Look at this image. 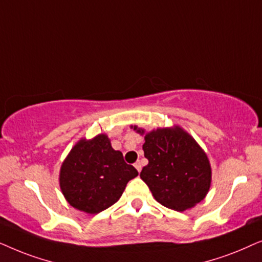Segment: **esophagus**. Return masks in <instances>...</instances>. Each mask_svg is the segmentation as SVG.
<instances>
[{
	"instance_id": "34e87169",
	"label": "esophagus",
	"mask_w": 262,
	"mask_h": 262,
	"mask_svg": "<svg viewBox=\"0 0 262 262\" xmlns=\"http://www.w3.org/2000/svg\"><path fill=\"white\" fill-rule=\"evenodd\" d=\"M134 166H135V167H137V170H138V171H139V172H140V171H141V169H142V165H141V162H140V160H138V162L134 164Z\"/></svg>"
}]
</instances>
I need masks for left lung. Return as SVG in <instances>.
<instances>
[{
	"label": "left lung",
	"mask_w": 262,
	"mask_h": 262,
	"mask_svg": "<svg viewBox=\"0 0 262 262\" xmlns=\"http://www.w3.org/2000/svg\"><path fill=\"white\" fill-rule=\"evenodd\" d=\"M138 132L144 134L142 129ZM142 148L148 164L140 177L163 206L183 212L206 196L211 186L210 162L182 128L147 133Z\"/></svg>",
	"instance_id": "8db88e82"
}]
</instances>
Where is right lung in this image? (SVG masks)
I'll return each instance as SVG.
<instances>
[{
  "instance_id": "1",
  "label": "right lung",
  "mask_w": 262,
  "mask_h": 262,
  "mask_svg": "<svg viewBox=\"0 0 262 262\" xmlns=\"http://www.w3.org/2000/svg\"><path fill=\"white\" fill-rule=\"evenodd\" d=\"M137 176L138 170L100 134L92 140H80L72 148L61 166L60 186L73 207L95 214L113 206Z\"/></svg>"
}]
</instances>
